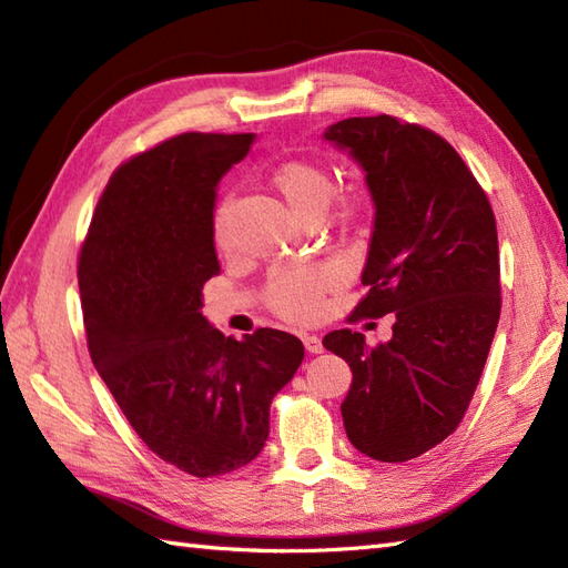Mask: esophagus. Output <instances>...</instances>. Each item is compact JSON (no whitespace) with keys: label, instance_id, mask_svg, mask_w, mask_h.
Returning <instances> with one entry per match:
<instances>
[{"label":"esophagus","instance_id":"34e87169","mask_svg":"<svg viewBox=\"0 0 568 568\" xmlns=\"http://www.w3.org/2000/svg\"><path fill=\"white\" fill-rule=\"evenodd\" d=\"M303 344L307 348V354H322L324 346L317 334H303Z\"/></svg>","mask_w":568,"mask_h":568}]
</instances>
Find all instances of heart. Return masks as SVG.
Returning <instances> with one entry per match:
<instances>
[{"label":"heart","instance_id":"obj_1","mask_svg":"<svg viewBox=\"0 0 568 568\" xmlns=\"http://www.w3.org/2000/svg\"><path fill=\"white\" fill-rule=\"evenodd\" d=\"M273 187L281 192L283 200L300 220H315L324 212L332 195V175L324 165L312 161H287L281 163L271 175ZM342 214H352L356 207L354 192H339L336 197ZM212 236L216 246H224L229 239V200L216 204L212 214ZM334 283V273L327 265H293L271 275L265 287L268 305L293 322H305L317 315L322 295Z\"/></svg>","mask_w":568,"mask_h":568}]
</instances>
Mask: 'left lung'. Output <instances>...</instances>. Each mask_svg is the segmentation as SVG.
<instances>
[{
    "mask_svg": "<svg viewBox=\"0 0 568 568\" xmlns=\"http://www.w3.org/2000/svg\"><path fill=\"white\" fill-rule=\"evenodd\" d=\"M324 139L366 173L376 220L358 317L395 315L390 342L336 329L324 348L352 366L346 437L400 464L464 419L500 320L498 229L486 192L452 143L400 119L352 116Z\"/></svg>",
    "mask_w": 568,
    "mask_h": 568,
    "instance_id": "obj_1",
    "label": "left lung"
}]
</instances>
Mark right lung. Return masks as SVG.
I'll use <instances>...</instances> for the list:
<instances>
[{
    "label": "right lung",
    "mask_w": 568,
    "mask_h": 568,
    "mask_svg": "<svg viewBox=\"0 0 568 568\" xmlns=\"http://www.w3.org/2000/svg\"><path fill=\"white\" fill-rule=\"evenodd\" d=\"M253 139L190 131L119 165L78 263L94 368L143 444L197 478L261 454L273 397L305 358L293 334L236 342L202 315V287L220 273L216 185Z\"/></svg>",
    "instance_id": "add662e5"
}]
</instances>
